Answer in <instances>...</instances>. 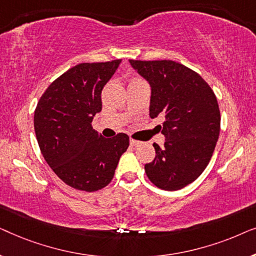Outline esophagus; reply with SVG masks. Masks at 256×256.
<instances>
[{
    "label": "esophagus",
    "instance_id": "1",
    "mask_svg": "<svg viewBox=\"0 0 256 256\" xmlns=\"http://www.w3.org/2000/svg\"><path fill=\"white\" fill-rule=\"evenodd\" d=\"M140 143H141V142L136 141V140H134V138H130V146H140Z\"/></svg>",
    "mask_w": 256,
    "mask_h": 256
}]
</instances>
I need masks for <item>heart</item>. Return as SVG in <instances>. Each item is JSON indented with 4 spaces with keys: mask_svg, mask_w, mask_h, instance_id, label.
<instances>
[{
    "mask_svg": "<svg viewBox=\"0 0 256 256\" xmlns=\"http://www.w3.org/2000/svg\"><path fill=\"white\" fill-rule=\"evenodd\" d=\"M135 80H136V79H135Z\"/></svg>",
    "mask_w": 256,
    "mask_h": 256,
    "instance_id": "obj_1",
    "label": "heart"
}]
</instances>
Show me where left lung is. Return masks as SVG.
<instances>
[{"label": "left lung", "instance_id": "1", "mask_svg": "<svg viewBox=\"0 0 256 256\" xmlns=\"http://www.w3.org/2000/svg\"><path fill=\"white\" fill-rule=\"evenodd\" d=\"M152 87L149 115H164L160 130L164 146L144 166L157 188L180 190L200 176L211 160L220 132L218 101L208 84L191 68L172 60H129Z\"/></svg>", "mask_w": 256, "mask_h": 256}]
</instances>
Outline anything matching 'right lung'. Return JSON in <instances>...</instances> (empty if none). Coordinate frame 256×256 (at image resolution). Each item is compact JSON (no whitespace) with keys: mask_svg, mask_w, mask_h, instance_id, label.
I'll list each match as a JSON object with an SVG mask.
<instances>
[{"mask_svg":"<svg viewBox=\"0 0 256 256\" xmlns=\"http://www.w3.org/2000/svg\"><path fill=\"white\" fill-rule=\"evenodd\" d=\"M121 59L82 62L48 87L34 116V132L44 160L73 188L87 192L107 186L118 160L129 146L128 135L104 138L92 127L101 112V90Z\"/></svg>","mask_w":256,"mask_h":256,"instance_id":"add662e5","label":"right lung"}]
</instances>
